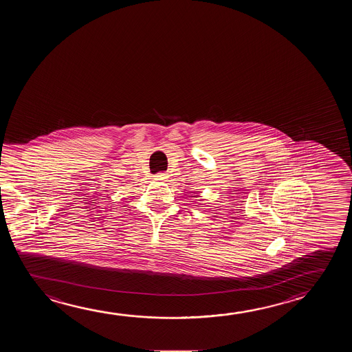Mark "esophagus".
<instances>
[{
  "label": "esophagus",
  "mask_w": 352,
  "mask_h": 352,
  "mask_svg": "<svg viewBox=\"0 0 352 352\" xmlns=\"http://www.w3.org/2000/svg\"><path fill=\"white\" fill-rule=\"evenodd\" d=\"M155 177H156V179H157V180H164V179H167V174L158 173L156 174Z\"/></svg>",
  "instance_id": "esophagus-1"
}]
</instances>
